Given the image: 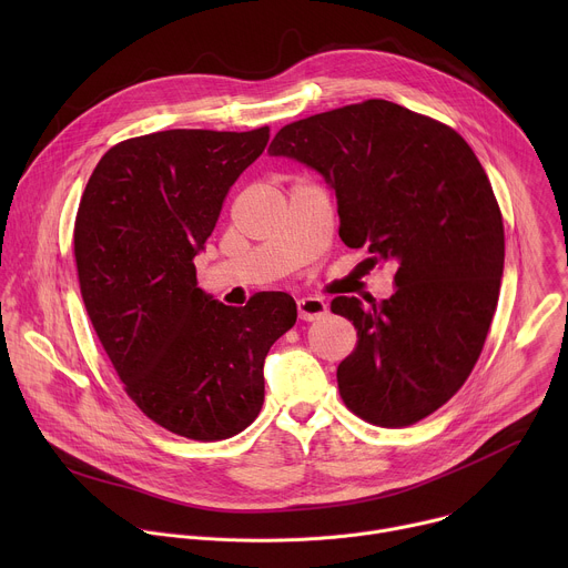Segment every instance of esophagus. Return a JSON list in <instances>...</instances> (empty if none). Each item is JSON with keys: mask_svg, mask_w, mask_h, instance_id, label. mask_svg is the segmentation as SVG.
Returning <instances> with one entry per match:
<instances>
[{"mask_svg": "<svg viewBox=\"0 0 568 568\" xmlns=\"http://www.w3.org/2000/svg\"><path fill=\"white\" fill-rule=\"evenodd\" d=\"M298 316L303 321H318L328 314V303L323 298H316V296H305V298H298Z\"/></svg>", "mask_w": 568, "mask_h": 568, "instance_id": "esophagus-1", "label": "esophagus"}]
</instances>
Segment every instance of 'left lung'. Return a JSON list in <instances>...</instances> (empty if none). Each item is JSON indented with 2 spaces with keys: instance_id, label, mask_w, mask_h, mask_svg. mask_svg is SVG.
<instances>
[{
  "instance_id": "obj_1",
  "label": "left lung",
  "mask_w": 568,
  "mask_h": 568,
  "mask_svg": "<svg viewBox=\"0 0 568 568\" xmlns=\"http://www.w3.org/2000/svg\"><path fill=\"white\" fill-rule=\"evenodd\" d=\"M267 152L331 186L351 250L397 265L390 298L331 303L357 328L337 368L346 407L379 427L427 418L469 377L499 301L504 220L476 154L452 128L379 99L290 123Z\"/></svg>"
}]
</instances>
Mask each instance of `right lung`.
Segmentation results:
<instances>
[{
	"label": "right lung",
	"mask_w": 568,
	"mask_h": 568,
	"mask_svg": "<svg viewBox=\"0 0 568 568\" xmlns=\"http://www.w3.org/2000/svg\"><path fill=\"white\" fill-rule=\"evenodd\" d=\"M270 128L166 130L110 148L80 200L73 252L92 326L136 407L164 429L222 440L265 399L272 344L296 323L285 292L231 307L197 287L222 202Z\"/></svg>",
	"instance_id": "add662e5"
}]
</instances>
